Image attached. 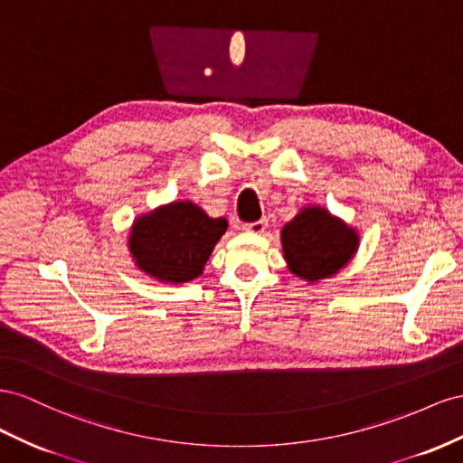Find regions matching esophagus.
Returning <instances> with one entry per match:
<instances>
[{
  "mask_svg": "<svg viewBox=\"0 0 463 463\" xmlns=\"http://www.w3.org/2000/svg\"><path fill=\"white\" fill-rule=\"evenodd\" d=\"M266 227H268V221L266 219H260V221H254V222H246L244 224V231L260 234V232L266 231Z\"/></svg>",
  "mask_w": 463,
  "mask_h": 463,
  "instance_id": "1",
  "label": "esophagus"
}]
</instances>
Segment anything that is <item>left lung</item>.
<instances>
[{"label": "left lung", "mask_w": 463, "mask_h": 463, "mask_svg": "<svg viewBox=\"0 0 463 463\" xmlns=\"http://www.w3.org/2000/svg\"><path fill=\"white\" fill-rule=\"evenodd\" d=\"M290 273L307 281L332 277L356 252L359 234L324 207H305L281 231Z\"/></svg>", "instance_id": "1"}]
</instances>
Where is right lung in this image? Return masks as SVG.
I'll return each mask as SVG.
<instances>
[{
    "mask_svg": "<svg viewBox=\"0 0 463 463\" xmlns=\"http://www.w3.org/2000/svg\"><path fill=\"white\" fill-rule=\"evenodd\" d=\"M227 219H211L192 202H175L141 215L129 234L137 268L163 283H188L227 231Z\"/></svg>",
    "mask_w": 463,
    "mask_h": 463,
    "instance_id": "obj_1",
    "label": "right lung"
}]
</instances>
